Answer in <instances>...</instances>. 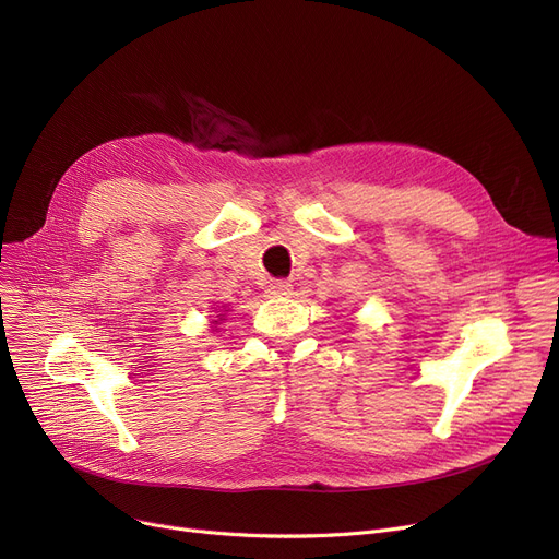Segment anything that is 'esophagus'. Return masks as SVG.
<instances>
[{"label":"esophagus","instance_id":"1","mask_svg":"<svg viewBox=\"0 0 559 559\" xmlns=\"http://www.w3.org/2000/svg\"><path fill=\"white\" fill-rule=\"evenodd\" d=\"M267 292H270V297H289L292 295V285L287 281H272Z\"/></svg>","mask_w":559,"mask_h":559}]
</instances>
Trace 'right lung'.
Segmentation results:
<instances>
[{"label":"right lung","instance_id":"add662e5","mask_svg":"<svg viewBox=\"0 0 559 559\" xmlns=\"http://www.w3.org/2000/svg\"><path fill=\"white\" fill-rule=\"evenodd\" d=\"M224 312H228V310H224ZM224 317H226V314H217V319H213V324H215V329H217V324H219V321H224Z\"/></svg>","mask_w":559,"mask_h":559}]
</instances>
